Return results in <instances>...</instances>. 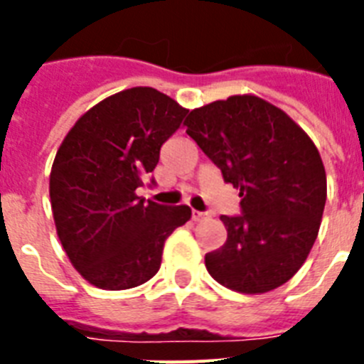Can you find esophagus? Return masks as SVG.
<instances>
[{"label":"esophagus","instance_id":"esophagus-1","mask_svg":"<svg viewBox=\"0 0 364 364\" xmlns=\"http://www.w3.org/2000/svg\"><path fill=\"white\" fill-rule=\"evenodd\" d=\"M191 218L195 222H200L204 220V218H208V213H202V211H197V210H193L191 211Z\"/></svg>","mask_w":364,"mask_h":364}]
</instances>
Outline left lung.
<instances>
[{
  "label": "left lung",
  "instance_id": "left-lung-1",
  "mask_svg": "<svg viewBox=\"0 0 364 364\" xmlns=\"http://www.w3.org/2000/svg\"><path fill=\"white\" fill-rule=\"evenodd\" d=\"M186 133L240 189V215H222L224 246L205 255L211 277L240 294H264L304 264L323 218L321 154L284 111L259 96L218 100L189 112Z\"/></svg>",
  "mask_w": 364,
  "mask_h": 364
}]
</instances>
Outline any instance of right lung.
<instances>
[{"label": "right lung", "instance_id": "right-lung-1", "mask_svg": "<svg viewBox=\"0 0 364 364\" xmlns=\"http://www.w3.org/2000/svg\"><path fill=\"white\" fill-rule=\"evenodd\" d=\"M186 114L153 87H133L89 109L58 149L54 224L73 266L96 288L127 290L154 277L166 239L191 218L188 205L136 195Z\"/></svg>", "mask_w": 364, "mask_h": 364}]
</instances>
